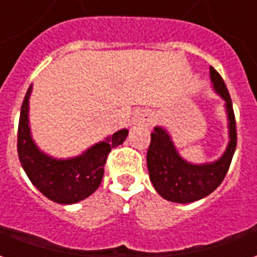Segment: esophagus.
Returning <instances> with one entry per match:
<instances>
[{"label": "esophagus", "instance_id": "1", "mask_svg": "<svg viewBox=\"0 0 257 257\" xmlns=\"http://www.w3.org/2000/svg\"><path fill=\"white\" fill-rule=\"evenodd\" d=\"M151 114L146 110H140L134 115V125H149L151 122Z\"/></svg>", "mask_w": 257, "mask_h": 257}]
</instances>
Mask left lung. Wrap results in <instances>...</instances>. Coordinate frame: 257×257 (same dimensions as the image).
I'll list each match as a JSON object with an SVG mask.
<instances>
[{"instance_id":"left-lung-1","label":"left lung","mask_w":257,"mask_h":257,"mask_svg":"<svg viewBox=\"0 0 257 257\" xmlns=\"http://www.w3.org/2000/svg\"><path fill=\"white\" fill-rule=\"evenodd\" d=\"M209 74L213 90L224 100L228 119V145L223 156L215 162L191 164L180 157L167 129L156 126L147 151V168L157 193L171 202L189 204L215 191L226 178L237 147L235 117L230 93L215 68L210 67Z\"/></svg>"}]
</instances>
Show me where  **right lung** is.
<instances>
[{"instance_id":"right-lung-1","label":"right lung","mask_w":257,"mask_h":257,"mask_svg":"<svg viewBox=\"0 0 257 257\" xmlns=\"http://www.w3.org/2000/svg\"><path fill=\"white\" fill-rule=\"evenodd\" d=\"M33 85L22 104L18 129V154L31 183L47 198L58 204H75L93 194L100 186L104 164L112 147L122 145L128 129H121L96 143L81 156L58 160L41 151L31 138L29 123V99Z\"/></svg>"}]
</instances>
